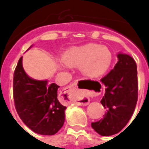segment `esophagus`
<instances>
[{
  "mask_svg": "<svg viewBox=\"0 0 149 149\" xmlns=\"http://www.w3.org/2000/svg\"><path fill=\"white\" fill-rule=\"evenodd\" d=\"M77 81H75L74 83L70 84L64 90V93L67 95L69 99L70 103H74L77 105L85 106L89 103V97L86 93H77Z\"/></svg>",
  "mask_w": 149,
  "mask_h": 149,
  "instance_id": "34e87169",
  "label": "esophagus"
}]
</instances>
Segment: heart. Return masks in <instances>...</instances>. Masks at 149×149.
I'll use <instances>...</instances> for the list:
<instances>
[{
    "mask_svg": "<svg viewBox=\"0 0 149 149\" xmlns=\"http://www.w3.org/2000/svg\"><path fill=\"white\" fill-rule=\"evenodd\" d=\"M62 68L80 67L82 74L97 78L106 72L112 64V55L109 48L99 44H88L72 48L62 57Z\"/></svg>",
    "mask_w": 149,
    "mask_h": 149,
    "instance_id": "b5f03b06",
    "label": "heart"
}]
</instances>
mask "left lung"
Segmentation results:
<instances>
[{
	"label": "left lung",
	"mask_w": 149,
	"mask_h": 149,
	"mask_svg": "<svg viewBox=\"0 0 149 149\" xmlns=\"http://www.w3.org/2000/svg\"><path fill=\"white\" fill-rule=\"evenodd\" d=\"M118 61L100 81L105 85V93L100 100L107 112L103 119L92 123L98 134L108 136L125 128L131 118L138 98L136 64L132 57L119 53Z\"/></svg>",
	"instance_id": "left-lung-1"
}]
</instances>
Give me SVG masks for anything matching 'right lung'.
<instances>
[{"mask_svg":"<svg viewBox=\"0 0 149 149\" xmlns=\"http://www.w3.org/2000/svg\"><path fill=\"white\" fill-rule=\"evenodd\" d=\"M59 87L29 77L22 66V57L19 59L13 74L15 108L24 125L34 132L51 136L64 125L66 107L61 104ZM63 97L67 99L66 94Z\"/></svg>","mask_w":149,"mask_h":149,"instance_id":"1","label":"right lung"}]
</instances>
